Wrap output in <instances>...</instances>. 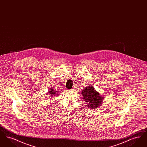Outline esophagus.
I'll use <instances>...</instances> for the list:
<instances>
[{
    "mask_svg": "<svg viewBox=\"0 0 147 147\" xmlns=\"http://www.w3.org/2000/svg\"><path fill=\"white\" fill-rule=\"evenodd\" d=\"M74 90H75V89H74V88H73V89H71V90H72V91H74Z\"/></svg>",
    "mask_w": 147,
    "mask_h": 147,
    "instance_id": "1",
    "label": "esophagus"
}]
</instances>
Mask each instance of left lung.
Instances as JSON below:
<instances>
[{"mask_svg":"<svg viewBox=\"0 0 147 147\" xmlns=\"http://www.w3.org/2000/svg\"><path fill=\"white\" fill-rule=\"evenodd\" d=\"M83 96V99L86 102L88 107L90 109H96L100 106L104 98L100 96L98 92L95 90L92 86H87L81 92Z\"/></svg>","mask_w":147,"mask_h":147,"instance_id":"obj_1","label":"left lung"}]
</instances>
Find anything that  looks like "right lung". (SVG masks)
I'll return each instance as SVG.
<instances>
[{
    "label": "right lung",
    "mask_w": 147,
    "mask_h": 147,
    "mask_svg": "<svg viewBox=\"0 0 147 147\" xmlns=\"http://www.w3.org/2000/svg\"><path fill=\"white\" fill-rule=\"evenodd\" d=\"M49 92H47L49 94H47V95H50L51 97H52L53 96H56L57 95H58L57 94L59 92V91H57L56 90H55L53 88H49Z\"/></svg>",
    "instance_id": "right-lung-1"
}]
</instances>
